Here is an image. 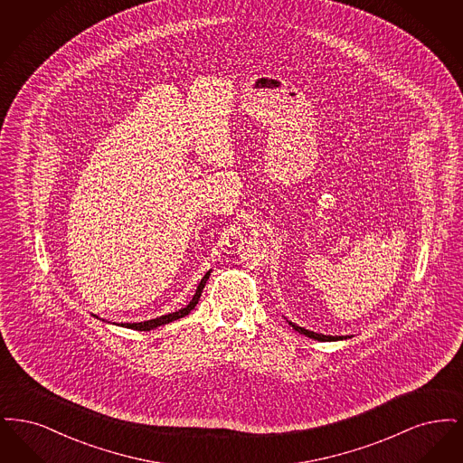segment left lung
<instances>
[{
  "instance_id": "obj_1",
  "label": "left lung",
  "mask_w": 463,
  "mask_h": 463,
  "mask_svg": "<svg viewBox=\"0 0 463 463\" xmlns=\"http://www.w3.org/2000/svg\"><path fill=\"white\" fill-rule=\"evenodd\" d=\"M289 325L293 326V330H297L298 333H304L308 338H314V340H319V342H331V340H344V338H347V336H326V335H319V333H314V331L300 328V326H297V325H293V323H289Z\"/></svg>"
}]
</instances>
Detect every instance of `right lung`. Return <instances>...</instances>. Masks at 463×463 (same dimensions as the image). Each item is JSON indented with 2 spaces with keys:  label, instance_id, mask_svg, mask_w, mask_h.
Listing matches in <instances>:
<instances>
[{
  "label": "right lung",
  "instance_id": "obj_1",
  "mask_svg": "<svg viewBox=\"0 0 463 463\" xmlns=\"http://www.w3.org/2000/svg\"><path fill=\"white\" fill-rule=\"evenodd\" d=\"M208 278H210V270H208V272L204 274V278L201 279L198 289H196V295L193 297V300L189 302V306H187V307L180 308V310H176V312L166 314V316H161V317H156V319H151V321H144V323H127V325H121V326H125V328H132V330L149 331L155 330L157 326L168 325V323H172V321H175V319H180V317H184V316H187L193 308L196 307L199 297H201V293H203V288L206 285Z\"/></svg>",
  "mask_w": 463,
  "mask_h": 463
}]
</instances>
